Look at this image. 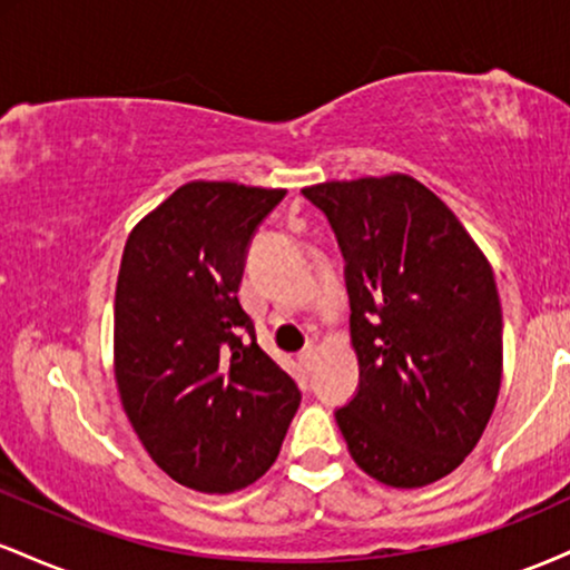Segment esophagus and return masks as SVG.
<instances>
[{
  "instance_id": "34e87169",
  "label": "esophagus",
  "mask_w": 570,
  "mask_h": 570,
  "mask_svg": "<svg viewBox=\"0 0 570 570\" xmlns=\"http://www.w3.org/2000/svg\"><path fill=\"white\" fill-rule=\"evenodd\" d=\"M316 356H318V345L311 343V345H305L303 353H299V362H303L305 367H311V364L316 362Z\"/></svg>"
}]
</instances>
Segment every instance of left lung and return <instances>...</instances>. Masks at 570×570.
<instances>
[{
	"instance_id": "left-lung-1",
	"label": "left lung",
	"mask_w": 570,
	"mask_h": 570,
	"mask_svg": "<svg viewBox=\"0 0 570 570\" xmlns=\"http://www.w3.org/2000/svg\"><path fill=\"white\" fill-rule=\"evenodd\" d=\"M345 257L358 391L335 412L362 472L391 488L448 476L501 389V299L466 227L407 174L303 189Z\"/></svg>"
}]
</instances>
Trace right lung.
<instances>
[{"label":"right lung","mask_w":570,"mask_h":570,"mask_svg":"<svg viewBox=\"0 0 570 570\" xmlns=\"http://www.w3.org/2000/svg\"><path fill=\"white\" fill-rule=\"evenodd\" d=\"M286 189L187 181L134 227L115 292V381L149 458L179 485L235 493L278 458L297 383L238 299L246 246Z\"/></svg>","instance_id":"1"}]
</instances>
